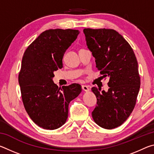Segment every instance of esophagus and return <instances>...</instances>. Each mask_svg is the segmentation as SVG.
Here are the masks:
<instances>
[{
	"instance_id": "esophagus-1",
	"label": "esophagus",
	"mask_w": 154,
	"mask_h": 154,
	"mask_svg": "<svg viewBox=\"0 0 154 154\" xmlns=\"http://www.w3.org/2000/svg\"><path fill=\"white\" fill-rule=\"evenodd\" d=\"M82 89L83 91H85V92H88V91L90 90L88 86H87V85H82Z\"/></svg>"
}]
</instances>
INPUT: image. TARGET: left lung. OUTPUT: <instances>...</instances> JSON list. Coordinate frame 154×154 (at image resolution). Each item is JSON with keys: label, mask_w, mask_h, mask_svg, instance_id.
<instances>
[{"label": "left lung", "mask_w": 154, "mask_h": 154, "mask_svg": "<svg viewBox=\"0 0 154 154\" xmlns=\"http://www.w3.org/2000/svg\"><path fill=\"white\" fill-rule=\"evenodd\" d=\"M83 32L96 68L109 79L107 92L92 88L97 98L93 119L103 128H116L126 120L136 105L140 85L136 56L130 44L115 30L85 28Z\"/></svg>", "instance_id": "8db88e82"}]
</instances>
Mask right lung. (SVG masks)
<instances>
[{"instance_id":"right-lung-1","label":"right lung","mask_w":154,"mask_h":154,"mask_svg":"<svg viewBox=\"0 0 154 154\" xmlns=\"http://www.w3.org/2000/svg\"><path fill=\"white\" fill-rule=\"evenodd\" d=\"M79 34L72 29L45 30L23 56L18 76L22 101L31 119L43 129L55 130L64 124L70 102L82 92L78 83L60 90L52 80L54 71L63 66L65 51Z\"/></svg>"}]
</instances>
